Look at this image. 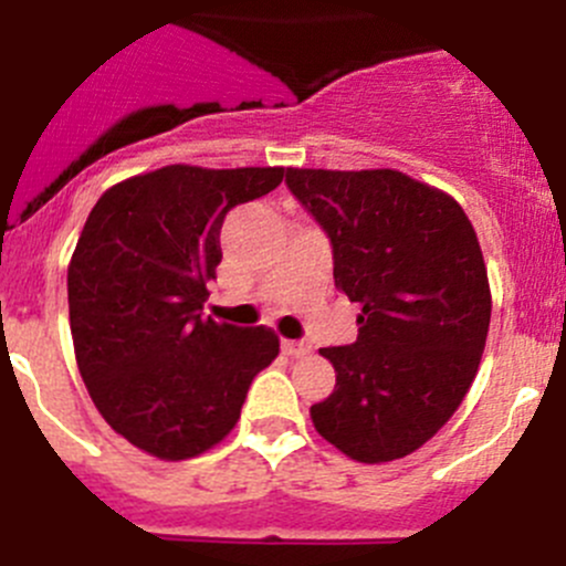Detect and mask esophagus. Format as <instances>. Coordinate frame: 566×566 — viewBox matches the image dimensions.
Instances as JSON below:
<instances>
[{
    "label": "esophagus",
    "mask_w": 566,
    "mask_h": 566,
    "mask_svg": "<svg viewBox=\"0 0 566 566\" xmlns=\"http://www.w3.org/2000/svg\"><path fill=\"white\" fill-rule=\"evenodd\" d=\"M283 352L291 357L311 355V344L307 340H283Z\"/></svg>",
    "instance_id": "34e87169"
}]
</instances>
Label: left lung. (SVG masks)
Wrapping results in <instances>:
<instances>
[{
	"label": "left lung",
	"instance_id": "1",
	"mask_svg": "<svg viewBox=\"0 0 566 566\" xmlns=\"http://www.w3.org/2000/svg\"><path fill=\"white\" fill-rule=\"evenodd\" d=\"M291 195L333 248L335 285L357 302V340L327 346L335 390L311 407L316 432L357 462L421 449L471 388L490 283L462 206L399 170H294Z\"/></svg>",
	"mask_w": 566,
	"mask_h": 566
}]
</instances>
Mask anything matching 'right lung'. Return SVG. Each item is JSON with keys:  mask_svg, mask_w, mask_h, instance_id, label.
I'll return each mask as SVG.
<instances>
[{"mask_svg": "<svg viewBox=\"0 0 566 566\" xmlns=\"http://www.w3.org/2000/svg\"><path fill=\"white\" fill-rule=\"evenodd\" d=\"M281 181L283 167L170 165L106 189L82 228L69 266L76 363L104 421L150 457L220 443L281 352L272 329L203 318L226 214Z\"/></svg>", "mask_w": 566, "mask_h": 566, "instance_id": "obj_1", "label": "right lung"}]
</instances>
